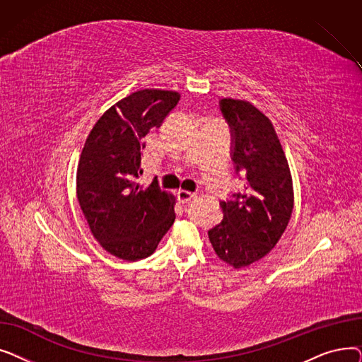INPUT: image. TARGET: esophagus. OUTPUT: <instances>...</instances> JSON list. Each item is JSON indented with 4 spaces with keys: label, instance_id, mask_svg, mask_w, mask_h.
<instances>
[{
    "label": "esophagus",
    "instance_id": "obj_1",
    "mask_svg": "<svg viewBox=\"0 0 362 362\" xmlns=\"http://www.w3.org/2000/svg\"><path fill=\"white\" fill-rule=\"evenodd\" d=\"M192 198H195V194L187 192V191H177V199L182 204H187Z\"/></svg>",
    "mask_w": 362,
    "mask_h": 362
}]
</instances>
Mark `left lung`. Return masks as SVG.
Here are the masks:
<instances>
[{"instance_id":"left-lung-1","label":"left lung","mask_w":362,"mask_h":362,"mask_svg":"<svg viewBox=\"0 0 362 362\" xmlns=\"http://www.w3.org/2000/svg\"><path fill=\"white\" fill-rule=\"evenodd\" d=\"M232 133V161L245 176L240 192L220 202L223 220L208 230L218 258L235 269L267 255L286 230L293 210L289 164L267 116L248 101L223 98Z\"/></svg>"}]
</instances>
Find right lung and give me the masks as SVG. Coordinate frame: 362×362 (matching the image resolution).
<instances>
[{"instance_id": "obj_1", "label": "right lung", "mask_w": 362, "mask_h": 362, "mask_svg": "<svg viewBox=\"0 0 362 362\" xmlns=\"http://www.w3.org/2000/svg\"><path fill=\"white\" fill-rule=\"evenodd\" d=\"M180 100L175 90L142 89L108 108L92 127L76 175V195L93 238L111 255L149 257L175 223L176 199L152 182L142 187L141 149Z\"/></svg>"}]
</instances>
